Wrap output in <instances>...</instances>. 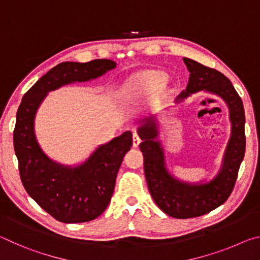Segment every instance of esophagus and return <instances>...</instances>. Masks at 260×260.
I'll list each match as a JSON object with an SVG mask.
<instances>
[{
	"label": "esophagus",
	"instance_id": "1",
	"mask_svg": "<svg viewBox=\"0 0 260 260\" xmlns=\"http://www.w3.org/2000/svg\"><path fill=\"white\" fill-rule=\"evenodd\" d=\"M141 142V139H140V135L136 133V132H134L133 133V147H139V144Z\"/></svg>",
	"mask_w": 260,
	"mask_h": 260
}]
</instances>
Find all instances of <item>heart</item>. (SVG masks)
Masks as SVG:
<instances>
[{
  "mask_svg": "<svg viewBox=\"0 0 260 260\" xmlns=\"http://www.w3.org/2000/svg\"><path fill=\"white\" fill-rule=\"evenodd\" d=\"M162 81H164V77H162V74L158 72H149L141 77V79L136 85H138L141 89H142V88L144 89V88L159 86ZM128 91H131V88L128 89Z\"/></svg>",
  "mask_w": 260,
  "mask_h": 260,
  "instance_id": "b5f03b06",
  "label": "heart"
}]
</instances>
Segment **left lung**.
Segmentation results:
<instances>
[{"instance_id": "1", "label": "left lung", "mask_w": 260, "mask_h": 260, "mask_svg": "<svg viewBox=\"0 0 260 260\" xmlns=\"http://www.w3.org/2000/svg\"><path fill=\"white\" fill-rule=\"evenodd\" d=\"M183 61L190 76L187 88L178 99L182 100L201 90L220 96L230 108L232 136L217 177L209 183L189 184L178 181L166 171L162 149L159 142L153 140L157 136L153 120H149L146 126L139 128V135L142 139L140 149L143 152L149 191L162 212L179 219L200 217L225 203L234 189L245 151L244 108L230 79L217 70L192 59L183 58Z\"/></svg>"}]
</instances>
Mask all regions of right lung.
Segmentation results:
<instances>
[{"label": "right lung", "mask_w": 260, "mask_h": 260, "mask_svg": "<svg viewBox=\"0 0 260 260\" xmlns=\"http://www.w3.org/2000/svg\"><path fill=\"white\" fill-rule=\"evenodd\" d=\"M116 65L111 59L60 63L26 91L17 111L14 147L20 180L28 195L60 222L90 221L104 212L133 139L131 132H125L101 146L82 165L69 169L51 161L39 147L34 135L35 112L48 91L70 82L101 77Z\"/></svg>", "instance_id": "add662e5"}]
</instances>
